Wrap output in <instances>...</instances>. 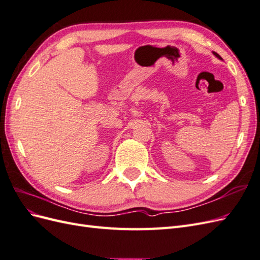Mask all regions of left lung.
Wrapping results in <instances>:
<instances>
[{"mask_svg": "<svg viewBox=\"0 0 260 260\" xmlns=\"http://www.w3.org/2000/svg\"><path fill=\"white\" fill-rule=\"evenodd\" d=\"M212 53H214V55H215V56H216V57H218L219 59H222L221 57H220V55H219V54H217L216 52H212Z\"/></svg>", "mask_w": 260, "mask_h": 260, "instance_id": "1", "label": "left lung"}]
</instances>
